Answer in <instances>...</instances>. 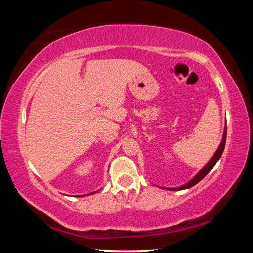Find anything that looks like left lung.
Wrapping results in <instances>:
<instances>
[{
	"instance_id": "8db88e82",
	"label": "left lung",
	"mask_w": 253,
	"mask_h": 253,
	"mask_svg": "<svg viewBox=\"0 0 253 253\" xmlns=\"http://www.w3.org/2000/svg\"><path fill=\"white\" fill-rule=\"evenodd\" d=\"M225 139H226V126L224 127V131H223V136H222V140L219 145V147H217L216 152L214 153V155L211 157V160H210L207 164H205L202 169H201L200 172L195 175V176L191 179V181H188L187 183L184 184L182 186H178V187H162L161 188H164V190H169V191H178V190H185V188H190L195 184H198L201 179L204 178L207 176V174L211 170L214 165L216 164V162L220 160V157L222 155V153L224 151V147H225Z\"/></svg>"
}]
</instances>
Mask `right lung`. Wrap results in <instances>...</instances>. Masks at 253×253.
<instances>
[{"instance_id":"add662e5","label":"right lung","mask_w":253,"mask_h":253,"mask_svg":"<svg viewBox=\"0 0 253 253\" xmlns=\"http://www.w3.org/2000/svg\"><path fill=\"white\" fill-rule=\"evenodd\" d=\"M96 192H98V191H96ZM96 192H92V193H89V194H84V195H79V196H85V195H90V194H93V193H96Z\"/></svg>"}]
</instances>
